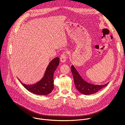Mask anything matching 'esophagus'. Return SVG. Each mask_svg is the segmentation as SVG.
<instances>
[{"label":"esophagus","mask_w":125,"mask_h":125,"mask_svg":"<svg viewBox=\"0 0 125 125\" xmlns=\"http://www.w3.org/2000/svg\"><path fill=\"white\" fill-rule=\"evenodd\" d=\"M60 61L62 63H64L67 60V54L66 53H63L60 56Z\"/></svg>","instance_id":"esophagus-1"}]
</instances>
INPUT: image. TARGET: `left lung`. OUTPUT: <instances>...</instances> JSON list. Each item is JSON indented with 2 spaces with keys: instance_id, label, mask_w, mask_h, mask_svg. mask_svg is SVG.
<instances>
[{
  "instance_id": "left-lung-1",
  "label": "left lung",
  "mask_w": 125,
  "mask_h": 125,
  "mask_svg": "<svg viewBox=\"0 0 125 125\" xmlns=\"http://www.w3.org/2000/svg\"><path fill=\"white\" fill-rule=\"evenodd\" d=\"M71 71L73 75L74 83L77 90L80 93L84 95H88L94 94L106 86L109 83L108 82L104 84L98 85L87 83L81 76L74 65L71 66Z\"/></svg>"
}]
</instances>
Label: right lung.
<instances>
[{
  "instance_id": "add662e5",
  "label": "right lung",
  "mask_w": 125,
  "mask_h": 125,
  "mask_svg": "<svg viewBox=\"0 0 125 125\" xmlns=\"http://www.w3.org/2000/svg\"><path fill=\"white\" fill-rule=\"evenodd\" d=\"M59 64V58H55L52 60L46 68L44 75L41 80L33 84L28 85L22 83V84L28 91L35 94L45 95L49 94L54 88L53 75Z\"/></svg>"
}]
</instances>
